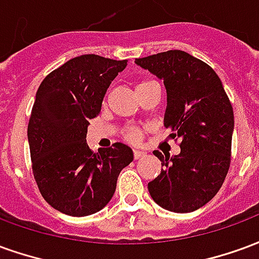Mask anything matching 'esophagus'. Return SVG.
<instances>
[{
	"label": "esophagus",
	"mask_w": 259,
	"mask_h": 259,
	"mask_svg": "<svg viewBox=\"0 0 259 259\" xmlns=\"http://www.w3.org/2000/svg\"><path fill=\"white\" fill-rule=\"evenodd\" d=\"M133 157H135V159H140V158L144 157V152L139 151V150H135V151H133Z\"/></svg>",
	"instance_id": "obj_1"
}]
</instances>
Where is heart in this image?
I'll return each mask as SVG.
<instances>
[{"label": "heart", "instance_id": "heart-1", "mask_svg": "<svg viewBox=\"0 0 259 259\" xmlns=\"http://www.w3.org/2000/svg\"><path fill=\"white\" fill-rule=\"evenodd\" d=\"M150 83H154V81H150V80L140 81V83L137 84V90L146 87V85L150 84ZM143 135H144V130L141 129V127H139V126H127V127H124L123 132H122L123 139L126 141H129V143H139V141L143 139Z\"/></svg>", "mask_w": 259, "mask_h": 259}]
</instances>
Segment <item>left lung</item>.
Instances as JSON below:
<instances>
[{
	"mask_svg": "<svg viewBox=\"0 0 259 259\" xmlns=\"http://www.w3.org/2000/svg\"><path fill=\"white\" fill-rule=\"evenodd\" d=\"M136 64L163 80L168 94L163 124L172 139H180L179 155L154 151L163 169L148 183V191L168 211L193 212L215 197L228 175L233 107L215 70L185 51L154 54Z\"/></svg>",
	"mask_w": 259,
	"mask_h": 259,
	"instance_id": "1",
	"label": "left lung"
}]
</instances>
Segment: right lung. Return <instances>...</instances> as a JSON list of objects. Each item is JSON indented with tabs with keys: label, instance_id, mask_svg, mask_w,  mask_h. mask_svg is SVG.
Listing matches in <instances>:
<instances>
[{
	"label": "right lung",
	"instance_id": "obj_1",
	"mask_svg": "<svg viewBox=\"0 0 259 259\" xmlns=\"http://www.w3.org/2000/svg\"><path fill=\"white\" fill-rule=\"evenodd\" d=\"M124 68L126 59L85 54L47 74L37 90L27 126L31 169L44 200L62 213L87 217L102 209L120 170L133 161L122 143L94 152L85 141L89 120Z\"/></svg>",
	"mask_w": 259,
	"mask_h": 259
}]
</instances>
